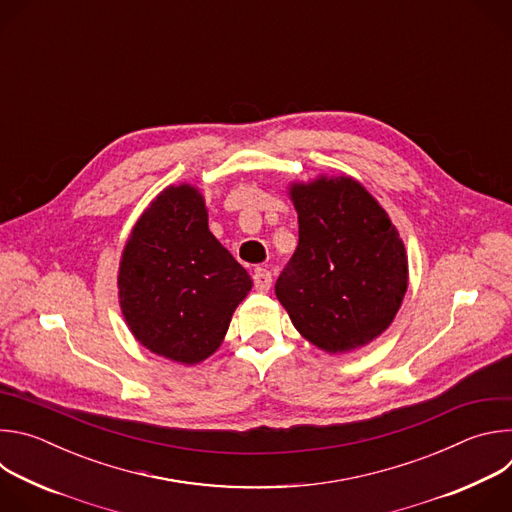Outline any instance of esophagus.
<instances>
[{"instance_id":"obj_1","label":"esophagus","mask_w":512,"mask_h":512,"mask_svg":"<svg viewBox=\"0 0 512 512\" xmlns=\"http://www.w3.org/2000/svg\"><path fill=\"white\" fill-rule=\"evenodd\" d=\"M271 281H273V277H271V271H269V269L257 267V269L253 271V283H255V287H257L259 291H267V289L271 287Z\"/></svg>"}]
</instances>
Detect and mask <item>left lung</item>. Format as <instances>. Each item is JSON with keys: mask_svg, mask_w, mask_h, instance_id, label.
<instances>
[{"mask_svg": "<svg viewBox=\"0 0 512 512\" xmlns=\"http://www.w3.org/2000/svg\"><path fill=\"white\" fill-rule=\"evenodd\" d=\"M300 241L275 296L302 336L328 352L377 338L407 289V257L387 212L356 180L291 188Z\"/></svg>", "mask_w": 512, "mask_h": 512, "instance_id": "1", "label": "left lung"}]
</instances>
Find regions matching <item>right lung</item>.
Listing matches in <instances>:
<instances>
[{
    "mask_svg": "<svg viewBox=\"0 0 512 512\" xmlns=\"http://www.w3.org/2000/svg\"><path fill=\"white\" fill-rule=\"evenodd\" d=\"M253 281L214 239L202 196L164 190L135 225L119 267V298L133 336L152 352L194 364L229 330Z\"/></svg>",
    "mask_w": 512,
    "mask_h": 512,
    "instance_id": "add662e5",
    "label": "right lung"
}]
</instances>
